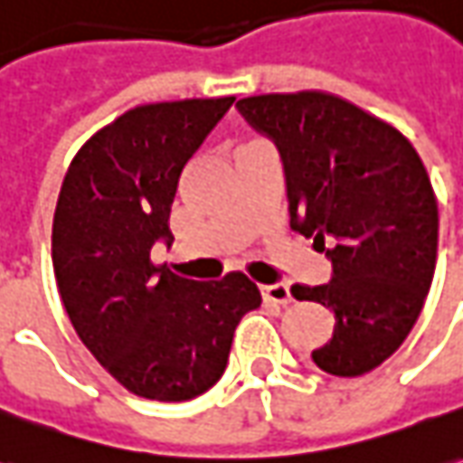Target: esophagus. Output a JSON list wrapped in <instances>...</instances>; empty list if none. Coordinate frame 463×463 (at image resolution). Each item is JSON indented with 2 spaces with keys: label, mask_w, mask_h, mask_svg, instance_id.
Wrapping results in <instances>:
<instances>
[{
  "label": "esophagus",
  "mask_w": 463,
  "mask_h": 463,
  "mask_svg": "<svg viewBox=\"0 0 463 463\" xmlns=\"http://www.w3.org/2000/svg\"><path fill=\"white\" fill-rule=\"evenodd\" d=\"M260 297L263 301H271V304H291V288L286 284H269L260 286Z\"/></svg>",
  "instance_id": "obj_1"
}]
</instances>
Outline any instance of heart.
Here are the masks:
<instances>
[{"instance_id":"heart-1","label":"heart","mask_w":463,"mask_h":463,"mask_svg":"<svg viewBox=\"0 0 463 463\" xmlns=\"http://www.w3.org/2000/svg\"><path fill=\"white\" fill-rule=\"evenodd\" d=\"M248 144H253V141H248ZM248 144H243V146H248Z\"/></svg>"}]
</instances>
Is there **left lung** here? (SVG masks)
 <instances>
[{"mask_svg": "<svg viewBox=\"0 0 463 463\" xmlns=\"http://www.w3.org/2000/svg\"><path fill=\"white\" fill-rule=\"evenodd\" d=\"M235 106L279 146L291 228L332 260L329 284L291 286L335 314L311 360L337 377L375 370L403 345L433 281L439 203L426 166L395 126L324 90Z\"/></svg>", "mask_w": 463, "mask_h": 463, "instance_id": "8db88e82", "label": "left lung"}]
</instances>
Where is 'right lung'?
<instances>
[{
	"label": "right lung",
	"instance_id": "add662e5",
	"mask_svg": "<svg viewBox=\"0 0 463 463\" xmlns=\"http://www.w3.org/2000/svg\"><path fill=\"white\" fill-rule=\"evenodd\" d=\"M225 99L137 106L80 146L52 218V269L75 335L128 392L179 403L218 383L232 332L260 307L241 271L192 281L154 266L172 243L179 175L232 106Z\"/></svg>",
	"mask_w": 463,
	"mask_h": 463
}]
</instances>
